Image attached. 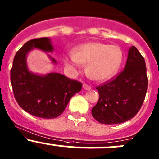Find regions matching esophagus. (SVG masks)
Instances as JSON below:
<instances>
[{
  "mask_svg": "<svg viewBox=\"0 0 159 159\" xmlns=\"http://www.w3.org/2000/svg\"><path fill=\"white\" fill-rule=\"evenodd\" d=\"M83 88H84V90H90L91 88V87L90 86V85H88L87 84H83Z\"/></svg>",
  "mask_w": 159,
  "mask_h": 159,
  "instance_id": "obj_1",
  "label": "esophagus"
}]
</instances>
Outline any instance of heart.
I'll return each instance as SVG.
<instances>
[{
    "mask_svg": "<svg viewBox=\"0 0 159 159\" xmlns=\"http://www.w3.org/2000/svg\"><path fill=\"white\" fill-rule=\"evenodd\" d=\"M123 54L119 46L93 42L77 46L74 52L65 57V63L78 71L87 65V72L95 81H105L113 78L119 70Z\"/></svg>",
    "mask_w": 159,
    "mask_h": 159,
    "instance_id": "1",
    "label": "heart"
}]
</instances>
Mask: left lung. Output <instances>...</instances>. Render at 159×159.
<instances>
[{"label": "left lung", "instance_id": "left-lung-1", "mask_svg": "<svg viewBox=\"0 0 159 159\" xmlns=\"http://www.w3.org/2000/svg\"><path fill=\"white\" fill-rule=\"evenodd\" d=\"M148 78L144 58L131 46L124 69L115 79L97 87L98 103L91 110L103 124H120L134 117L146 98Z\"/></svg>", "mask_w": 159, "mask_h": 159}]
</instances>
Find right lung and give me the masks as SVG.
<instances>
[{
  "mask_svg": "<svg viewBox=\"0 0 159 159\" xmlns=\"http://www.w3.org/2000/svg\"><path fill=\"white\" fill-rule=\"evenodd\" d=\"M34 49L45 52L54 51L51 39L43 37L26 42L16 53L11 71L14 98L19 106L33 116L56 118L63 113L71 97L81 91L82 84L60 73L39 75L30 71L26 57ZM47 55L53 64H57Z\"/></svg>",
  "mask_w": 159,
  "mask_h": 159,
  "instance_id": "obj_1",
  "label": "right lung"
}]
</instances>
